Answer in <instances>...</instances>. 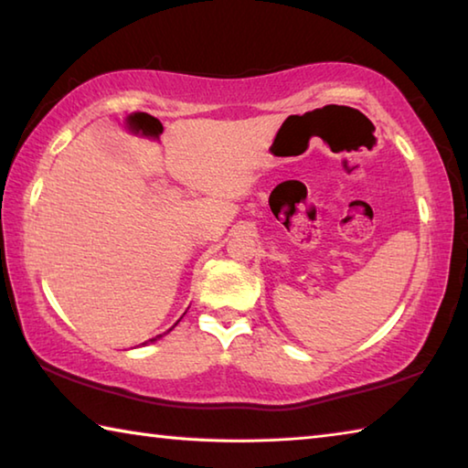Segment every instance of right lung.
I'll return each instance as SVG.
<instances>
[{
	"label": "right lung",
	"mask_w": 468,
	"mask_h": 468,
	"mask_svg": "<svg viewBox=\"0 0 468 468\" xmlns=\"http://www.w3.org/2000/svg\"><path fill=\"white\" fill-rule=\"evenodd\" d=\"M158 338V336H156ZM156 338H150V343H153V340H156Z\"/></svg>",
	"instance_id": "1"
}]
</instances>
